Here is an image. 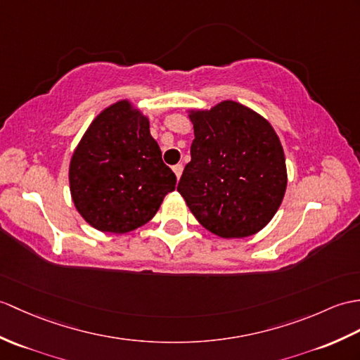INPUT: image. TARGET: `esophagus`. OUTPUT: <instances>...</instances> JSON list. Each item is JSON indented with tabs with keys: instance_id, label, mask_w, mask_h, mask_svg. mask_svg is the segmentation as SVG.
I'll return each mask as SVG.
<instances>
[{
	"instance_id": "esophagus-1",
	"label": "esophagus",
	"mask_w": 360,
	"mask_h": 360,
	"mask_svg": "<svg viewBox=\"0 0 360 360\" xmlns=\"http://www.w3.org/2000/svg\"><path fill=\"white\" fill-rule=\"evenodd\" d=\"M182 170H184V167H182V164H176L173 167V172H174V174H176V179H179L181 178V174H182Z\"/></svg>"
}]
</instances>
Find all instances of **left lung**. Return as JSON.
<instances>
[{
    "instance_id": "1",
    "label": "left lung",
    "mask_w": 360,
    "mask_h": 360,
    "mask_svg": "<svg viewBox=\"0 0 360 360\" xmlns=\"http://www.w3.org/2000/svg\"><path fill=\"white\" fill-rule=\"evenodd\" d=\"M187 113L195 139L178 191L216 236L256 235L279 210L287 190L278 133L262 115L231 99Z\"/></svg>"
}]
</instances>
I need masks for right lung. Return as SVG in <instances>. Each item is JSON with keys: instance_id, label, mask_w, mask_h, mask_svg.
<instances>
[{"instance_id": "add662e5", "label": "right lung", "mask_w": 360, "mask_h": 360, "mask_svg": "<svg viewBox=\"0 0 360 360\" xmlns=\"http://www.w3.org/2000/svg\"><path fill=\"white\" fill-rule=\"evenodd\" d=\"M69 184L82 219L103 233L124 235L153 218L176 176L162 162L148 116L121 99L96 115L75 147Z\"/></svg>"}]
</instances>
